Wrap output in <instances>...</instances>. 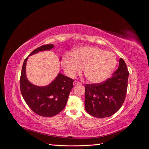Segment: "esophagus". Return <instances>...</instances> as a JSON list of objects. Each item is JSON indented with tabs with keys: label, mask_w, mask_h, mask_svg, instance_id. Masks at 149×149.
<instances>
[{
	"label": "esophagus",
	"mask_w": 149,
	"mask_h": 149,
	"mask_svg": "<svg viewBox=\"0 0 149 149\" xmlns=\"http://www.w3.org/2000/svg\"><path fill=\"white\" fill-rule=\"evenodd\" d=\"M74 85H76V84H80V82L78 81H75L73 83Z\"/></svg>",
	"instance_id": "34e87169"
}]
</instances>
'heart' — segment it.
Instances as JSON below:
<instances>
[{
  "label": "heart",
  "mask_w": 149,
  "mask_h": 149,
  "mask_svg": "<svg viewBox=\"0 0 149 149\" xmlns=\"http://www.w3.org/2000/svg\"><path fill=\"white\" fill-rule=\"evenodd\" d=\"M117 63L114 54L100 48L83 47L77 48L73 55H66L62 60V66L71 78L80 73L83 68L86 78L93 83L102 82L114 70Z\"/></svg>",
  "instance_id": "obj_1"
}]
</instances>
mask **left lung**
Segmentation results:
<instances>
[{
    "label": "left lung",
    "mask_w": 149,
    "mask_h": 149,
    "mask_svg": "<svg viewBox=\"0 0 149 149\" xmlns=\"http://www.w3.org/2000/svg\"><path fill=\"white\" fill-rule=\"evenodd\" d=\"M129 73L123 59L112 77L100 83L86 84L84 105L88 114L104 118L115 114L124 102Z\"/></svg>",
    "instance_id": "left-lung-1"
}]
</instances>
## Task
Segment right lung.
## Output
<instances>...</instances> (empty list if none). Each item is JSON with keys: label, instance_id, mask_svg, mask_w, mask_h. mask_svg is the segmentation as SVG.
Instances as JSON below:
<instances>
[{"label": "right lung", "instance_id": "add662e5", "mask_svg": "<svg viewBox=\"0 0 149 149\" xmlns=\"http://www.w3.org/2000/svg\"><path fill=\"white\" fill-rule=\"evenodd\" d=\"M53 45H44L31 52L29 56L39 52L49 50ZM26 57L22 66L20 79L22 95L26 104L37 114L43 117H52L64 109L74 80L59 73L48 86L40 87L31 84L26 77Z\"/></svg>", "mask_w": 149, "mask_h": 149}]
</instances>
